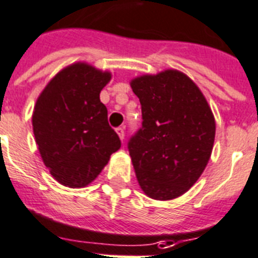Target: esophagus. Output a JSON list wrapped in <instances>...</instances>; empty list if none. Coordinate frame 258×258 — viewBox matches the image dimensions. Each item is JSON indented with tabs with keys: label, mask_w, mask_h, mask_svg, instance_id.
<instances>
[{
	"label": "esophagus",
	"mask_w": 258,
	"mask_h": 258,
	"mask_svg": "<svg viewBox=\"0 0 258 258\" xmlns=\"http://www.w3.org/2000/svg\"><path fill=\"white\" fill-rule=\"evenodd\" d=\"M116 133L118 134V137H120L121 141H124L125 138V132H124V127H116Z\"/></svg>",
	"instance_id": "obj_1"
}]
</instances>
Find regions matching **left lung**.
<instances>
[{"mask_svg":"<svg viewBox=\"0 0 258 258\" xmlns=\"http://www.w3.org/2000/svg\"><path fill=\"white\" fill-rule=\"evenodd\" d=\"M142 109V126L127 142L140 186L154 200L184 195L210 159L215 120L201 90L179 70L131 82Z\"/></svg>","mask_w":258,"mask_h":258,"instance_id":"left-lung-1","label":"left lung"}]
</instances>
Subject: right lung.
<instances>
[{
    "label": "right lung",
    "instance_id": "1",
    "mask_svg": "<svg viewBox=\"0 0 258 258\" xmlns=\"http://www.w3.org/2000/svg\"><path fill=\"white\" fill-rule=\"evenodd\" d=\"M111 73L76 62L57 73L37 98L32 127L44 164L69 188L89 185L121 147L100 91Z\"/></svg>",
    "mask_w": 258,
    "mask_h": 258
}]
</instances>
